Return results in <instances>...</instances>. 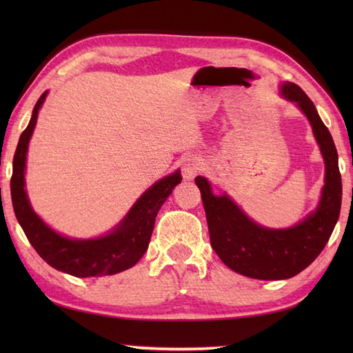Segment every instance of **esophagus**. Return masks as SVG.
Wrapping results in <instances>:
<instances>
[{
  "label": "esophagus",
  "instance_id": "1",
  "mask_svg": "<svg viewBox=\"0 0 353 353\" xmlns=\"http://www.w3.org/2000/svg\"><path fill=\"white\" fill-rule=\"evenodd\" d=\"M200 170H201V161L197 156H188L183 161L182 172L186 181H192V179L199 174Z\"/></svg>",
  "mask_w": 353,
  "mask_h": 353
}]
</instances>
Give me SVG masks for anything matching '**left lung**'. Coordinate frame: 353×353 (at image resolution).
<instances>
[{
  "label": "left lung",
  "instance_id": "obj_1",
  "mask_svg": "<svg viewBox=\"0 0 353 353\" xmlns=\"http://www.w3.org/2000/svg\"><path fill=\"white\" fill-rule=\"evenodd\" d=\"M283 99L296 103L310 119L314 137L323 154L325 186L316 211L288 229H267L252 221L226 194L214 196L205 177H196L203 200L211 245L234 272L261 281L296 276L316 259L332 235L341 209V174L339 153L317 109L296 83L281 86Z\"/></svg>",
  "mask_w": 353,
  "mask_h": 353
}]
</instances>
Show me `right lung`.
Here are the masks:
<instances>
[{
    "instance_id": "1",
    "label": "right lung",
    "mask_w": 353,
    "mask_h": 353,
    "mask_svg": "<svg viewBox=\"0 0 353 353\" xmlns=\"http://www.w3.org/2000/svg\"><path fill=\"white\" fill-rule=\"evenodd\" d=\"M45 91L34 104L32 119L22 132L13 156L10 192L13 211L33 249L52 268L76 277L115 274L133 267L148 249L156 215L174 186L182 182L181 171L161 179L142 194L118 226L108 235L94 239L62 236L45 224L30 206L24 190L26 159L37 112L47 97Z\"/></svg>"
}]
</instances>
